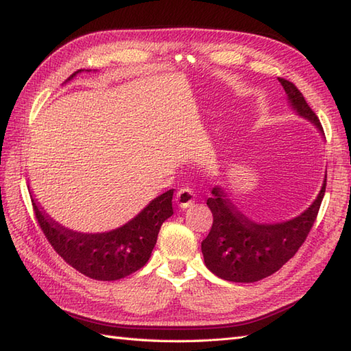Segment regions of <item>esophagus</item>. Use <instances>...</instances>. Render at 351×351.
Masks as SVG:
<instances>
[{
    "instance_id": "esophagus-1",
    "label": "esophagus",
    "mask_w": 351,
    "mask_h": 351,
    "mask_svg": "<svg viewBox=\"0 0 351 351\" xmlns=\"http://www.w3.org/2000/svg\"><path fill=\"white\" fill-rule=\"evenodd\" d=\"M175 200H176V204L180 205L181 208H189V206H191L193 204H195L196 195H195V191H193L191 189L184 187L181 190H178L176 196H175Z\"/></svg>"
}]
</instances>
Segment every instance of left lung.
I'll return each instance as SVG.
<instances>
[{
	"mask_svg": "<svg viewBox=\"0 0 351 351\" xmlns=\"http://www.w3.org/2000/svg\"><path fill=\"white\" fill-rule=\"evenodd\" d=\"M278 80L297 113L323 132L319 119L299 88L285 78ZM324 191L326 180L312 205L294 219L282 223H256L238 211L221 189H213V196L206 200L213 213V226L202 241L206 267L229 282L250 283L271 276L306 240L317 220Z\"/></svg>",
	"mask_w": 351,
	"mask_h": 351,
	"instance_id": "1",
	"label": "left lung"
}]
</instances>
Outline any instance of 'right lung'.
Wrapping results in <instances>:
<instances>
[{
    "mask_svg": "<svg viewBox=\"0 0 351 351\" xmlns=\"http://www.w3.org/2000/svg\"><path fill=\"white\" fill-rule=\"evenodd\" d=\"M78 72L81 69L75 73ZM171 197L173 190L162 193L126 225L101 234H83L63 228L48 217L34 199L32 204L43 235L64 263L87 278L110 282L136 273L147 263L161 225L173 214Z\"/></svg>",
    "mask_w": 351,
    "mask_h": 351,
    "instance_id": "add662e5",
    "label": "right lung"
}]
</instances>
